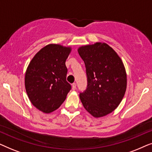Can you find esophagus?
<instances>
[{"mask_svg": "<svg viewBox=\"0 0 152 152\" xmlns=\"http://www.w3.org/2000/svg\"><path fill=\"white\" fill-rule=\"evenodd\" d=\"M76 86H77V85H76L75 83H73V84H72V90H75V89H76Z\"/></svg>", "mask_w": 152, "mask_h": 152, "instance_id": "34e87169", "label": "esophagus"}]
</instances>
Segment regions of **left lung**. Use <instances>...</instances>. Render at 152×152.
<instances>
[{
	"mask_svg": "<svg viewBox=\"0 0 152 152\" xmlns=\"http://www.w3.org/2000/svg\"><path fill=\"white\" fill-rule=\"evenodd\" d=\"M84 61L87 87L80 93L85 109L95 118L111 113L118 107L126 88L124 64L114 50L105 43L79 48Z\"/></svg>",
	"mask_w": 152,
	"mask_h": 152,
	"instance_id": "obj_1",
	"label": "left lung"
}]
</instances>
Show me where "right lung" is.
Listing matches in <instances>:
<instances>
[{"label":"right lung","instance_id":"add662e5","mask_svg":"<svg viewBox=\"0 0 152 152\" xmlns=\"http://www.w3.org/2000/svg\"><path fill=\"white\" fill-rule=\"evenodd\" d=\"M70 47L49 44L31 60L26 72L25 86L33 105L43 113H51L64 102L71 86L66 81V61Z\"/></svg>","mask_w":152,"mask_h":152}]
</instances>
